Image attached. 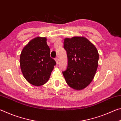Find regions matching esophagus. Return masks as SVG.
Instances as JSON below:
<instances>
[{"instance_id":"obj_1","label":"esophagus","mask_w":121,"mask_h":121,"mask_svg":"<svg viewBox=\"0 0 121 121\" xmlns=\"http://www.w3.org/2000/svg\"><path fill=\"white\" fill-rule=\"evenodd\" d=\"M55 60H56V64H58V62H59V60H58V59L57 58H56V59H55Z\"/></svg>"}]
</instances>
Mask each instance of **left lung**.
Returning <instances> with one entry per match:
<instances>
[{
    "mask_svg": "<svg viewBox=\"0 0 121 121\" xmlns=\"http://www.w3.org/2000/svg\"><path fill=\"white\" fill-rule=\"evenodd\" d=\"M68 66L62 71L65 82L76 90L84 89L92 81L98 66L99 53L95 46L84 37L64 39Z\"/></svg>",
    "mask_w": 121,
    "mask_h": 121,
    "instance_id": "left-lung-1",
    "label": "left lung"
}]
</instances>
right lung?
<instances>
[{"instance_id": "right-lung-1", "label": "right lung", "mask_w": 121, "mask_h": 121, "mask_svg": "<svg viewBox=\"0 0 121 121\" xmlns=\"http://www.w3.org/2000/svg\"><path fill=\"white\" fill-rule=\"evenodd\" d=\"M46 40V37L35 38L24 46L20 55V65L23 76L35 86L45 84L56 65L50 57Z\"/></svg>"}]
</instances>
